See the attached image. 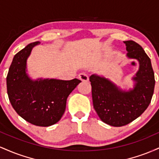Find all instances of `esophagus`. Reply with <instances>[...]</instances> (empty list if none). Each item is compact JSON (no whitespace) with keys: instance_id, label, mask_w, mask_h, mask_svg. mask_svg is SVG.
Instances as JSON below:
<instances>
[{"instance_id":"1","label":"esophagus","mask_w":159,"mask_h":159,"mask_svg":"<svg viewBox=\"0 0 159 159\" xmlns=\"http://www.w3.org/2000/svg\"><path fill=\"white\" fill-rule=\"evenodd\" d=\"M78 78L82 81H87L89 80V77L85 73H81L78 75Z\"/></svg>"}]
</instances>
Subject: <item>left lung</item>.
I'll list each match as a JSON object with an SVG mask.
<instances>
[{"mask_svg":"<svg viewBox=\"0 0 159 159\" xmlns=\"http://www.w3.org/2000/svg\"><path fill=\"white\" fill-rule=\"evenodd\" d=\"M124 43L127 56L140 63L134 90L123 92L107 79L95 75L90 77L95 111L102 121L115 127L127 125L143 114L151 102L156 82L151 61L143 48L132 40Z\"/></svg>","mask_w":159,"mask_h":159,"instance_id":"obj_1","label":"left lung"}]
</instances>
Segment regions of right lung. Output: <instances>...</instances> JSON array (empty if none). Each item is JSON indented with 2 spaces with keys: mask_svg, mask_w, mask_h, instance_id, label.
Instances as JSON below:
<instances>
[{
  "mask_svg": "<svg viewBox=\"0 0 159 159\" xmlns=\"http://www.w3.org/2000/svg\"><path fill=\"white\" fill-rule=\"evenodd\" d=\"M39 42L28 44L14 56L7 76V94L14 110L28 123L46 127L57 123L64 114L69 95L81 80L32 81L25 73L26 61Z\"/></svg>",
  "mask_w": 159,
  "mask_h": 159,
  "instance_id": "obj_1",
  "label": "right lung"
}]
</instances>
